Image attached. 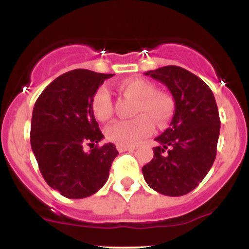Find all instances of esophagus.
<instances>
[{"mask_svg":"<svg viewBox=\"0 0 249 249\" xmlns=\"http://www.w3.org/2000/svg\"><path fill=\"white\" fill-rule=\"evenodd\" d=\"M117 149L119 150L120 153H123V152H131V150L136 149V147H134V145H117Z\"/></svg>","mask_w":249,"mask_h":249,"instance_id":"esophagus-1","label":"esophagus"}]
</instances>
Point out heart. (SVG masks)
Masks as SVG:
<instances>
[{
  "label": "heart",
  "instance_id": "obj_1",
  "mask_svg": "<svg viewBox=\"0 0 249 249\" xmlns=\"http://www.w3.org/2000/svg\"><path fill=\"white\" fill-rule=\"evenodd\" d=\"M120 90L136 99L134 119L117 120L106 127V137L118 145H136L153 131V120L162 126L171 120L175 102L167 92L154 90L150 82L144 79H129L120 84ZM95 117L105 122L112 115L113 107L108 90L100 87L91 99Z\"/></svg>",
  "mask_w": 249,
  "mask_h": 249
}]
</instances>
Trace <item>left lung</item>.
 I'll return each mask as SVG.
<instances>
[{
  "instance_id": "8db88e82",
  "label": "left lung",
  "mask_w": 249,
  "mask_h": 249,
  "mask_svg": "<svg viewBox=\"0 0 249 249\" xmlns=\"http://www.w3.org/2000/svg\"><path fill=\"white\" fill-rule=\"evenodd\" d=\"M164 83L175 100L169 129L155 141L152 161L142 167L152 189L169 196H182L199 185L214 162L220 119L212 90L192 72L164 66L145 72Z\"/></svg>"
}]
</instances>
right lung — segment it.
<instances>
[{"instance_id": "add662e5", "label": "right lung", "mask_w": 249, "mask_h": 249, "mask_svg": "<svg viewBox=\"0 0 249 249\" xmlns=\"http://www.w3.org/2000/svg\"><path fill=\"white\" fill-rule=\"evenodd\" d=\"M114 74L73 70L53 80L35 104L31 147L50 188L67 199L95 194L107 182L118 150L104 139L91 109V99ZM85 145H90L85 152Z\"/></svg>"}]
</instances>
